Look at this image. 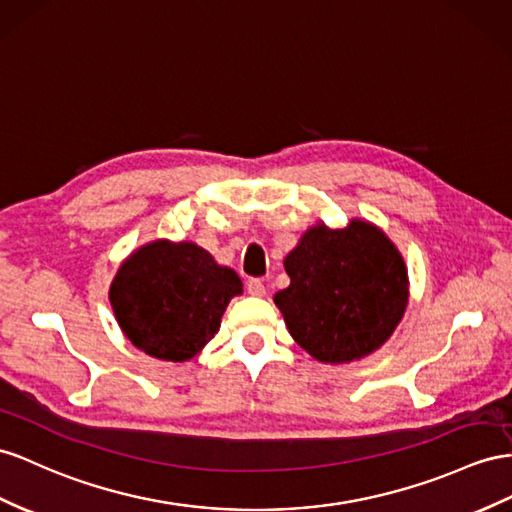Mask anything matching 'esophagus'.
I'll use <instances>...</instances> for the list:
<instances>
[{"label": "esophagus", "mask_w": 512, "mask_h": 512, "mask_svg": "<svg viewBox=\"0 0 512 512\" xmlns=\"http://www.w3.org/2000/svg\"><path fill=\"white\" fill-rule=\"evenodd\" d=\"M246 290L251 296H264L266 294V285L261 279H248L246 283Z\"/></svg>", "instance_id": "1"}]
</instances>
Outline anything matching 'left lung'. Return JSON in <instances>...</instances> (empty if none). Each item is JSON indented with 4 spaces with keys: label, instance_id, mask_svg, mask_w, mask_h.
Wrapping results in <instances>:
<instances>
[{
    "label": "left lung",
    "instance_id": "left-lung-1",
    "mask_svg": "<svg viewBox=\"0 0 512 512\" xmlns=\"http://www.w3.org/2000/svg\"><path fill=\"white\" fill-rule=\"evenodd\" d=\"M290 285L274 294L290 335L322 363L381 348L404 316L409 277L400 251L372 222L311 227L285 257Z\"/></svg>",
    "mask_w": 512,
    "mask_h": 512
}]
</instances>
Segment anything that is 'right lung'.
I'll use <instances>...</instances> for the list:
<instances>
[{
    "label": "right lung",
    "instance_id": "1",
    "mask_svg": "<svg viewBox=\"0 0 512 512\" xmlns=\"http://www.w3.org/2000/svg\"><path fill=\"white\" fill-rule=\"evenodd\" d=\"M242 294L231 268L192 242L155 240L131 253L110 285L125 337L147 355L188 361L220 329L229 300Z\"/></svg>",
    "mask_w": 512,
    "mask_h": 512
}]
</instances>
